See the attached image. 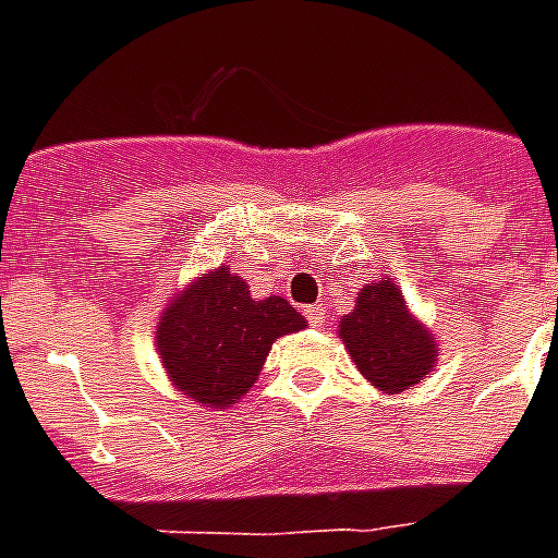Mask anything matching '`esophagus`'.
<instances>
[{
	"label": "esophagus",
	"instance_id": "esophagus-1",
	"mask_svg": "<svg viewBox=\"0 0 558 558\" xmlns=\"http://www.w3.org/2000/svg\"><path fill=\"white\" fill-rule=\"evenodd\" d=\"M305 316H307V322H311L313 328H322V322H325V307H322V305L305 307Z\"/></svg>",
	"mask_w": 558,
	"mask_h": 558
}]
</instances>
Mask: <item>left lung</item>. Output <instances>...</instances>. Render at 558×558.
Instances as JSON below:
<instances>
[{
  "instance_id": "left-lung-1",
  "label": "left lung",
  "mask_w": 558,
  "mask_h": 558,
  "mask_svg": "<svg viewBox=\"0 0 558 558\" xmlns=\"http://www.w3.org/2000/svg\"><path fill=\"white\" fill-rule=\"evenodd\" d=\"M339 339L359 373L385 393L411 390L439 362L434 330L408 307L390 279L359 290L356 307L339 319Z\"/></svg>"
}]
</instances>
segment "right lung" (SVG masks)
Segmentation results:
<instances>
[{
	"mask_svg": "<svg viewBox=\"0 0 558 558\" xmlns=\"http://www.w3.org/2000/svg\"><path fill=\"white\" fill-rule=\"evenodd\" d=\"M302 328L288 299H253L245 279L219 265L168 299L154 339L173 388L202 408H230L256 385L276 339Z\"/></svg>",
	"mask_w": 558,
	"mask_h": 558,
	"instance_id": "add662e5",
	"label": "right lung"
}]
</instances>
